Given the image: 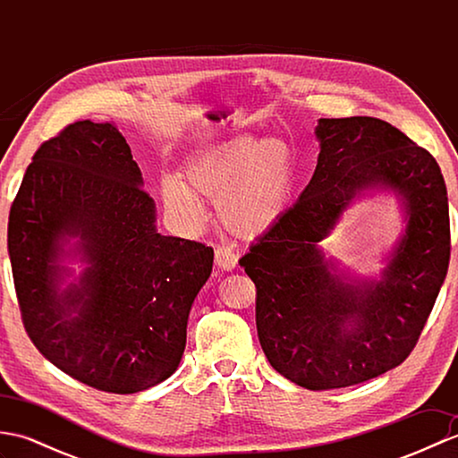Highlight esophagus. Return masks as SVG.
I'll return each mask as SVG.
<instances>
[{
    "label": "esophagus",
    "mask_w": 458,
    "mask_h": 458,
    "mask_svg": "<svg viewBox=\"0 0 458 458\" xmlns=\"http://www.w3.org/2000/svg\"><path fill=\"white\" fill-rule=\"evenodd\" d=\"M214 261H216V266L222 267V269H234L236 264H238V256L232 251L230 248H224V246H218L216 250H214Z\"/></svg>",
    "instance_id": "obj_1"
}]
</instances>
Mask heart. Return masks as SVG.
Segmentation results:
<instances>
[{
	"label": "heart",
	"instance_id": "b5f03b06",
	"mask_svg": "<svg viewBox=\"0 0 458 458\" xmlns=\"http://www.w3.org/2000/svg\"><path fill=\"white\" fill-rule=\"evenodd\" d=\"M293 189L295 155L287 141L242 138L194 157L182 181L165 177L161 199L184 230H202L208 216L200 200H210L224 230L256 240L284 218Z\"/></svg>",
	"mask_w": 458,
	"mask_h": 458
}]
</instances>
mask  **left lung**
<instances>
[{
    "instance_id": "obj_1",
    "label": "left lung",
    "mask_w": 458,
    "mask_h": 458,
    "mask_svg": "<svg viewBox=\"0 0 458 458\" xmlns=\"http://www.w3.org/2000/svg\"><path fill=\"white\" fill-rule=\"evenodd\" d=\"M313 179L240 259L256 284L259 344L281 376L335 390L386 374L410 356L451 258L449 199L433 155L368 115L320 118ZM366 188L406 204V234L379 282L337 274L318 242Z\"/></svg>"
}]
</instances>
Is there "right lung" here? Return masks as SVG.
Segmentation results:
<instances>
[{"instance_id": "add662e5", "label": "right lung", "mask_w": 458, "mask_h": 458, "mask_svg": "<svg viewBox=\"0 0 458 458\" xmlns=\"http://www.w3.org/2000/svg\"><path fill=\"white\" fill-rule=\"evenodd\" d=\"M141 184L118 128L82 120L37 149L9 210L29 338L64 374L110 394L143 392L179 368L214 259L200 242L159 234ZM64 257L87 266L66 288Z\"/></svg>"}]
</instances>
